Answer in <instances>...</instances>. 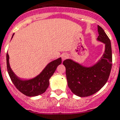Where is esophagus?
<instances>
[{
  "label": "esophagus",
  "instance_id": "esophagus-1",
  "mask_svg": "<svg viewBox=\"0 0 120 120\" xmlns=\"http://www.w3.org/2000/svg\"><path fill=\"white\" fill-rule=\"evenodd\" d=\"M68 54H62V60H63L66 59V58H68Z\"/></svg>",
  "mask_w": 120,
  "mask_h": 120
}]
</instances>
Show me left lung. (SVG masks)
<instances>
[{
	"instance_id": "1",
	"label": "left lung",
	"mask_w": 120,
	"mask_h": 120,
	"mask_svg": "<svg viewBox=\"0 0 120 120\" xmlns=\"http://www.w3.org/2000/svg\"><path fill=\"white\" fill-rule=\"evenodd\" d=\"M97 40L105 44V51L101 60L91 67H85L71 59L64 60L68 87L73 93L86 97L96 93L106 83L112 65L110 40L104 30L98 26Z\"/></svg>"
}]
</instances>
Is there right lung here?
Wrapping results in <instances>:
<instances>
[{"mask_svg":"<svg viewBox=\"0 0 120 120\" xmlns=\"http://www.w3.org/2000/svg\"><path fill=\"white\" fill-rule=\"evenodd\" d=\"M14 34L12 36L13 37ZM62 63V58H59L50 62L43 71L37 77L30 80H23L17 77L11 70L9 64V55L7 54V71L12 82L17 89L27 96H35L45 93L49 85V79L53 75L57 66Z\"/></svg>","mask_w":120,"mask_h":120,"instance_id":"obj_1","label":"right lung"}]
</instances>
